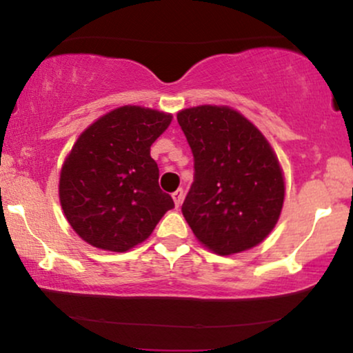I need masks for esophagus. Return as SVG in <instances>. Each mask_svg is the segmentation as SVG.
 <instances>
[{
    "label": "esophagus",
    "instance_id": "34e87169",
    "mask_svg": "<svg viewBox=\"0 0 353 353\" xmlns=\"http://www.w3.org/2000/svg\"><path fill=\"white\" fill-rule=\"evenodd\" d=\"M172 199H174V204H176V208H179L182 204V199H184V190L177 189L176 192H172Z\"/></svg>",
    "mask_w": 353,
    "mask_h": 353
}]
</instances>
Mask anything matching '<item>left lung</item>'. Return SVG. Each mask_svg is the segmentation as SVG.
I'll return each instance as SVG.
<instances>
[{
	"mask_svg": "<svg viewBox=\"0 0 353 353\" xmlns=\"http://www.w3.org/2000/svg\"><path fill=\"white\" fill-rule=\"evenodd\" d=\"M177 123L194 156V182L182 204L194 236L221 255L257 245L277 224L285 192L272 148L225 106L184 109Z\"/></svg>",
	"mask_w": 353,
	"mask_h": 353,
	"instance_id": "1",
	"label": "left lung"
}]
</instances>
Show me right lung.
<instances>
[{"mask_svg":"<svg viewBox=\"0 0 353 353\" xmlns=\"http://www.w3.org/2000/svg\"><path fill=\"white\" fill-rule=\"evenodd\" d=\"M171 119L154 109L123 106L89 125L72 145L61 171L59 201L88 244L125 252L174 208L151 157L152 143Z\"/></svg>","mask_w":353,"mask_h":353,"instance_id":"obj_1","label":"right lung"}]
</instances>
